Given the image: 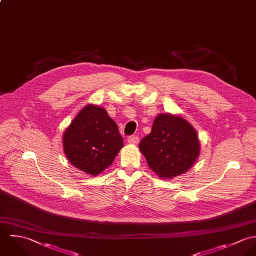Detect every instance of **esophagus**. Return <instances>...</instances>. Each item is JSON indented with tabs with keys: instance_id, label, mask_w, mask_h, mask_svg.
Returning a JSON list of instances; mask_svg holds the SVG:
<instances>
[{
	"instance_id": "esophagus-1",
	"label": "esophagus",
	"mask_w": 256,
	"mask_h": 256,
	"mask_svg": "<svg viewBox=\"0 0 256 256\" xmlns=\"http://www.w3.org/2000/svg\"><path fill=\"white\" fill-rule=\"evenodd\" d=\"M138 140H140V138H138L136 136H130V138H128V142L130 144H138Z\"/></svg>"
}]
</instances>
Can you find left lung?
I'll use <instances>...</instances> for the list:
<instances>
[{
    "mask_svg": "<svg viewBox=\"0 0 256 256\" xmlns=\"http://www.w3.org/2000/svg\"><path fill=\"white\" fill-rule=\"evenodd\" d=\"M150 168L161 179H173L187 172L200 155L195 128L182 116L159 114L152 132L140 142Z\"/></svg>",
    "mask_w": 256,
    "mask_h": 256,
    "instance_id": "8db88e82",
    "label": "left lung"
}]
</instances>
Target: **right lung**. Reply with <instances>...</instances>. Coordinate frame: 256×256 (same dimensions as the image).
<instances>
[{"instance_id":"right-lung-1","label":"right lung","mask_w":256,"mask_h":256,"mask_svg":"<svg viewBox=\"0 0 256 256\" xmlns=\"http://www.w3.org/2000/svg\"><path fill=\"white\" fill-rule=\"evenodd\" d=\"M67 160L78 170L98 176L124 146L116 124L98 104H88L75 116L62 136Z\"/></svg>"}]
</instances>
